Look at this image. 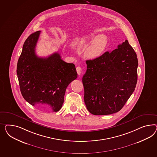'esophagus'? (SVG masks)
Listing matches in <instances>:
<instances>
[{
  "label": "esophagus",
  "mask_w": 157,
  "mask_h": 157,
  "mask_svg": "<svg viewBox=\"0 0 157 157\" xmlns=\"http://www.w3.org/2000/svg\"><path fill=\"white\" fill-rule=\"evenodd\" d=\"M76 72L79 75H80L82 74V68L81 67H76Z\"/></svg>",
  "instance_id": "esophagus-1"
}]
</instances>
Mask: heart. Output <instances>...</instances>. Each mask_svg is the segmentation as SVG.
Returning <instances> with one entry per match:
<instances>
[{"mask_svg": "<svg viewBox=\"0 0 157 157\" xmlns=\"http://www.w3.org/2000/svg\"><path fill=\"white\" fill-rule=\"evenodd\" d=\"M89 46L85 52L86 58L90 59H95L99 58L106 50L109 44V38L105 34H100L95 36L94 34H89L83 36L78 40V46L83 47L90 42Z\"/></svg>", "mask_w": 157, "mask_h": 157, "instance_id": "obj_1", "label": "heart"}]
</instances>
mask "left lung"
<instances>
[{
	"mask_svg": "<svg viewBox=\"0 0 157 157\" xmlns=\"http://www.w3.org/2000/svg\"><path fill=\"white\" fill-rule=\"evenodd\" d=\"M86 63L87 70L82 82L87 110L95 115L118 112L134 92L137 82L138 63L133 48L126 40L118 48Z\"/></svg>",
	"mask_w": 157,
	"mask_h": 157,
	"instance_id": "left-lung-1",
	"label": "left lung"
}]
</instances>
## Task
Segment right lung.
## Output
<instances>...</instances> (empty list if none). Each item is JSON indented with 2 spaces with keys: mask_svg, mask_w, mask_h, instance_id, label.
<instances>
[{
  "mask_svg": "<svg viewBox=\"0 0 157 157\" xmlns=\"http://www.w3.org/2000/svg\"><path fill=\"white\" fill-rule=\"evenodd\" d=\"M40 33L31 34L23 44L17 61V78L27 102L40 109L57 112L62 107L68 86L78 74L74 64L65 62L58 52L47 58L36 55Z\"/></svg>",
  "mask_w": 157,
  "mask_h": 157,
  "instance_id": "1",
  "label": "right lung"
}]
</instances>
